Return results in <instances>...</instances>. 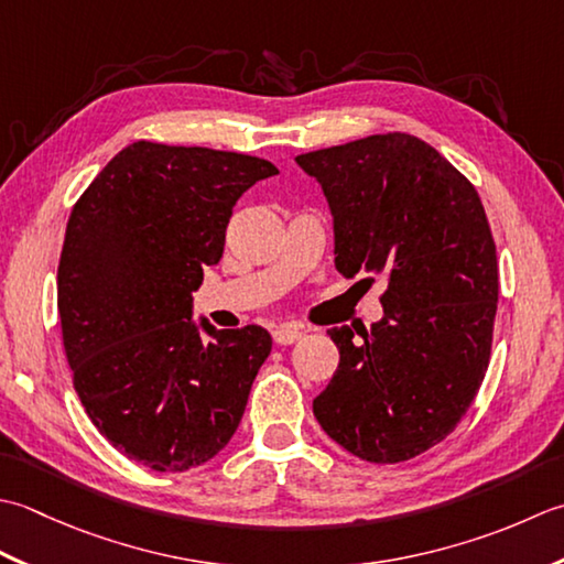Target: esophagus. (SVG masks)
<instances>
[{
    "label": "esophagus",
    "mask_w": 564,
    "mask_h": 564,
    "mask_svg": "<svg viewBox=\"0 0 564 564\" xmlns=\"http://www.w3.org/2000/svg\"><path fill=\"white\" fill-rule=\"evenodd\" d=\"M302 336H304L302 328L292 326V324H284V326L272 330V338H274V343H278V346H292V343H296Z\"/></svg>",
    "instance_id": "obj_1"
}]
</instances>
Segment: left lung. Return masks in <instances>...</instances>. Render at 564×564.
<instances>
[{"instance_id": "8db88e82", "label": "left lung", "mask_w": 564, "mask_h": 564, "mask_svg": "<svg viewBox=\"0 0 564 564\" xmlns=\"http://www.w3.org/2000/svg\"><path fill=\"white\" fill-rule=\"evenodd\" d=\"M296 163L330 204L338 272L387 280L379 324L360 339L348 326L328 330L340 362L314 416L365 463H404L455 431L487 375L499 268L485 206L463 172L409 133Z\"/></svg>"}]
</instances>
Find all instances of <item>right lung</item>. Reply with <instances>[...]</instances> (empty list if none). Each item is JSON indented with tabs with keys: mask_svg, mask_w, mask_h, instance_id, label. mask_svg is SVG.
I'll use <instances>...</instances> for the list:
<instances>
[{
	"mask_svg": "<svg viewBox=\"0 0 564 564\" xmlns=\"http://www.w3.org/2000/svg\"><path fill=\"white\" fill-rule=\"evenodd\" d=\"M262 158L135 141L67 218L57 312L89 421L155 473L199 467L231 441L272 338L189 321L204 268L224 256L240 194L278 175Z\"/></svg>",
	"mask_w": 564,
	"mask_h": 564,
	"instance_id": "right-lung-1",
	"label": "right lung"
}]
</instances>
